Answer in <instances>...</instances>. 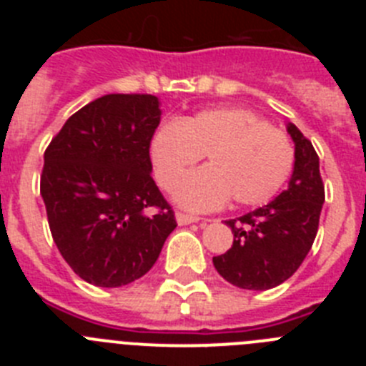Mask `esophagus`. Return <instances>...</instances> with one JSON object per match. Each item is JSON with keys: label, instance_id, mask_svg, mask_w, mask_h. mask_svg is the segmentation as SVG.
Here are the masks:
<instances>
[{"label": "esophagus", "instance_id": "1", "mask_svg": "<svg viewBox=\"0 0 366 366\" xmlns=\"http://www.w3.org/2000/svg\"><path fill=\"white\" fill-rule=\"evenodd\" d=\"M176 219L179 225H189V223H196L199 222L198 216H192V214H185V212H177Z\"/></svg>", "mask_w": 366, "mask_h": 366}]
</instances>
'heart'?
<instances>
[{
	"label": "heart",
	"mask_w": 366,
	"mask_h": 366,
	"mask_svg": "<svg viewBox=\"0 0 366 366\" xmlns=\"http://www.w3.org/2000/svg\"><path fill=\"white\" fill-rule=\"evenodd\" d=\"M202 155L207 167L185 176L176 199L192 211H212L232 198L240 207L269 202L287 181L295 150L284 132L251 109L209 108L159 124L150 141L155 179L172 190Z\"/></svg>",
	"instance_id": "obj_1"
}]
</instances>
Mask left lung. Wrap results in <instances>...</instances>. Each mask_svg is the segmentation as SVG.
<instances>
[{
	"label": "left lung",
	"instance_id": "1",
	"mask_svg": "<svg viewBox=\"0 0 366 366\" xmlns=\"http://www.w3.org/2000/svg\"><path fill=\"white\" fill-rule=\"evenodd\" d=\"M295 143V164L287 189L273 202L236 219H227L234 240L227 253L212 258L216 271L242 290H271L300 267L319 229L325 185L319 155L295 124H287Z\"/></svg>",
	"mask_w": 366,
	"mask_h": 366
}]
</instances>
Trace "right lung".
<instances>
[{
    "instance_id": "right-lung-1",
    "label": "right lung",
    "mask_w": 366,
    "mask_h": 366,
    "mask_svg": "<svg viewBox=\"0 0 366 366\" xmlns=\"http://www.w3.org/2000/svg\"><path fill=\"white\" fill-rule=\"evenodd\" d=\"M159 100L112 93L73 113L44 154L40 194L51 234L80 279L119 287L147 274L176 229L152 179Z\"/></svg>"
}]
</instances>
